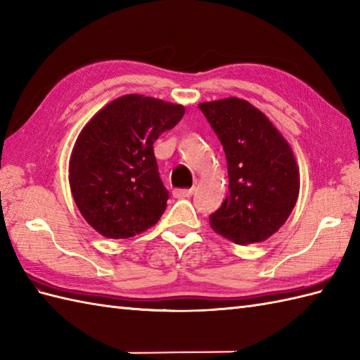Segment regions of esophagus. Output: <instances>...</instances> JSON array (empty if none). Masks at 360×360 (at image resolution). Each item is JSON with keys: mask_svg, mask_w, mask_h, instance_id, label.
<instances>
[{"mask_svg": "<svg viewBox=\"0 0 360 360\" xmlns=\"http://www.w3.org/2000/svg\"><path fill=\"white\" fill-rule=\"evenodd\" d=\"M191 195H193V188H176V190H173L174 198H190Z\"/></svg>", "mask_w": 360, "mask_h": 360, "instance_id": "esophagus-1", "label": "esophagus"}]
</instances>
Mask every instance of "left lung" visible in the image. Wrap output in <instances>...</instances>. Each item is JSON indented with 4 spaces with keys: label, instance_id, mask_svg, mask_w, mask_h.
<instances>
[{
    "label": "left lung",
    "instance_id": "8db88e82",
    "mask_svg": "<svg viewBox=\"0 0 360 360\" xmlns=\"http://www.w3.org/2000/svg\"><path fill=\"white\" fill-rule=\"evenodd\" d=\"M224 147L229 196L210 214V227L239 245L269 239L299 196L293 150L266 116L245 99L199 104Z\"/></svg>",
    "mask_w": 360,
    "mask_h": 360
}]
</instances>
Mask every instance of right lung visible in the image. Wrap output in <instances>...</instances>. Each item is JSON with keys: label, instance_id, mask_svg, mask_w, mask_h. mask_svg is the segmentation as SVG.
<instances>
[{"label": "right lung", "instance_id": "add662e5", "mask_svg": "<svg viewBox=\"0 0 360 360\" xmlns=\"http://www.w3.org/2000/svg\"><path fill=\"white\" fill-rule=\"evenodd\" d=\"M184 113L179 104L124 95L81 130L72 150L69 182L82 218L99 235L127 239L160 221L169 191L158 172L153 142Z\"/></svg>", "mask_w": 360, "mask_h": 360}]
</instances>
